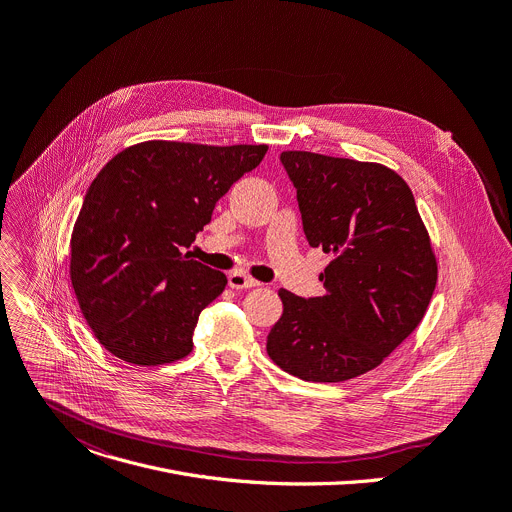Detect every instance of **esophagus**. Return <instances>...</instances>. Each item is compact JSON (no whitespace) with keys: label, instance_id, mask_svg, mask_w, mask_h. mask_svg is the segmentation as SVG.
Segmentation results:
<instances>
[{"label":"esophagus","instance_id":"34e87169","mask_svg":"<svg viewBox=\"0 0 512 512\" xmlns=\"http://www.w3.org/2000/svg\"><path fill=\"white\" fill-rule=\"evenodd\" d=\"M228 286H230L232 290H249V288L259 286V282L251 280V277H247V275H243V273H230V275H228Z\"/></svg>","mask_w":512,"mask_h":512}]
</instances>
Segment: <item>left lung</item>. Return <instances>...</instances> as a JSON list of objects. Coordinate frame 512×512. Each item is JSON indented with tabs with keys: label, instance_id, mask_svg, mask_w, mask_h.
Masks as SVG:
<instances>
[{
	"label": "left lung",
	"instance_id": "left-lung-1",
	"mask_svg": "<svg viewBox=\"0 0 512 512\" xmlns=\"http://www.w3.org/2000/svg\"><path fill=\"white\" fill-rule=\"evenodd\" d=\"M310 247L331 253L324 296L280 290L267 335L275 365L306 382H345L378 367L423 320L437 257L406 181L382 163L284 151Z\"/></svg>",
	"mask_w": 512,
	"mask_h": 512
}]
</instances>
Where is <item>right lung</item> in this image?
I'll return each instance as SVG.
<instances>
[{"label":"right lung","mask_w":512,"mask_h":512,"mask_svg":"<svg viewBox=\"0 0 512 512\" xmlns=\"http://www.w3.org/2000/svg\"><path fill=\"white\" fill-rule=\"evenodd\" d=\"M267 145L145 141L91 181L73 226L69 277L91 333L118 359L163 365L190 355L200 312L226 275L190 247L230 185Z\"/></svg>","instance_id":"obj_1"}]
</instances>
